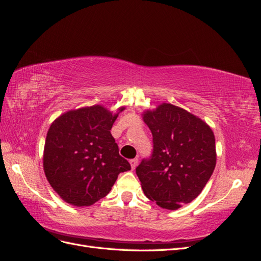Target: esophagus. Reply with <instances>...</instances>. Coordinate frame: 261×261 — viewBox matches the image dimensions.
<instances>
[{
  "instance_id": "34e87169",
  "label": "esophagus",
  "mask_w": 261,
  "mask_h": 261,
  "mask_svg": "<svg viewBox=\"0 0 261 261\" xmlns=\"http://www.w3.org/2000/svg\"><path fill=\"white\" fill-rule=\"evenodd\" d=\"M129 163H130V167H132V169L134 170V169H135V168L137 167V164H138V159H137V158H135V159H132V160L129 161Z\"/></svg>"
}]
</instances>
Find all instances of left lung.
<instances>
[{
  "instance_id": "1",
  "label": "left lung",
  "mask_w": 261,
  "mask_h": 261,
  "mask_svg": "<svg viewBox=\"0 0 261 261\" xmlns=\"http://www.w3.org/2000/svg\"><path fill=\"white\" fill-rule=\"evenodd\" d=\"M153 150L136 168L141 188L158 206L176 210L198 196L216 168V139L210 126L186 110L162 103L143 114Z\"/></svg>"
}]
</instances>
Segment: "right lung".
<instances>
[{"mask_svg": "<svg viewBox=\"0 0 261 261\" xmlns=\"http://www.w3.org/2000/svg\"><path fill=\"white\" fill-rule=\"evenodd\" d=\"M123 110L113 114L102 106L86 107L70 110L51 124L43 170L52 188L67 203L91 206L110 193L120 173L130 170L110 132Z\"/></svg>", "mask_w": 261, "mask_h": 261, "instance_id": "obj_1", "label": "right lung"}]
</instances>
